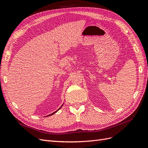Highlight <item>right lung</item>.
<instances>
[{"label":"right lung","mask_w":148,"mask_h":148,"mask_svg":"<svg viewBox=\"0 0 148 148\" xmlns=\"http://www.w3.org/2000/svg\"><path fill=\"white\" fill-rule=\"evenodd\" d=\"M63 104H62V106H61V107H60V108H59V109H58V110H56V111H55V112H53V113H52V114H49V115H47V116H46V117H49V116H51V115H53V114H56V112H57V111H58V110H59V109H60V108H61V107H62V106H63Z\"/></svg>","instance_id":"add662e5"}]
</instances>
